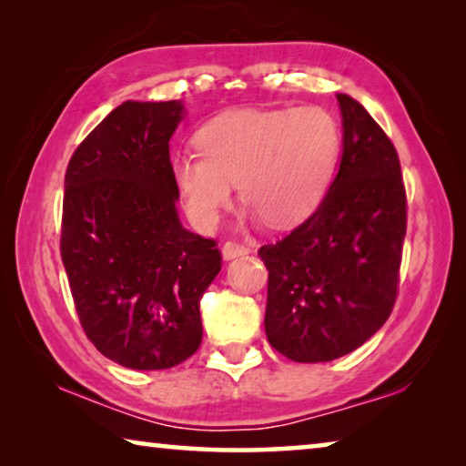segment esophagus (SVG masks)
Returning a JSON list of instances; mask_svg holds the SVG:
<instances>
[{"instance_id": "esophagus-1", "label": "esophagus", "mask_w": 466, "mask_h": 466, "mask_svg": "<svg viewBox=\"0 0 466 466\" xmlns=\"http://www.w3.org/2000/svg\"><path fill=\"white\" fill-rule=\"evenodd\" d=\"M242 255H248V247H244V244L240 242H226L222 247V257L226 258V261H230V258H236V257H242Z\"/></svg>"}]
</instances>
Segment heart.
Returning a JSON list of instances; mask_svg holds the SVG:
<instances>
[{
    "instance_id": "b5f03b06",
    "label": "heart",
    "mask_w": 466,
    "mask_h": 466,
    "mask_svg": "<svg viewBox=\"0 0 466 466\" xmlns=\"http://www.w3.org/2000/svg\"><path fill=\"white\" fill-rule=\"evenodd\" d=\"M193 141L199 154L175 156L170 170L197 228L218 226L232 205L234 183L252 216L289 228L325 197L341 131L320 106L234 108L205 123Z\"/></svg>"
}]
</instances>
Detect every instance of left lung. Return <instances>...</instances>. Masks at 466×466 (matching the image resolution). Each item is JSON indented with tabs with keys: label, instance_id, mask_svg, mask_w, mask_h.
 <instances>
[{
	"label": "left lung",
	"instance_id": "8db88e82",
	"mask_svg": "<svg viewBox=\"0 0 466 466\" xmlns=\"http://www.w3.org/2000/svg\"><path fill=\"white\" fill-rule=\"evenodd\" d=\"M339 172L319 209L258 248L269 269L265 333L281 356L319 364L364 345L397 299L407 199L397 149L368 110L337 94Z\"/></svg>",
	"mask_w": 466,
	"mask_h": 466
}]
</instances>
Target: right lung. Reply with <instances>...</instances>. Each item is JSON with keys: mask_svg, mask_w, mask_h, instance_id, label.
I'll list each match as a JSON object with an SVG mask.
<instances>
[{"mask_svg": "<svg viewBox=\"0 0 466 466\" xmlns=\"http://www.w3.org/2000/svg\"><path fill=\"white\" fill-rule=\"evenodd\" d=\"M180 100H127L69 160L61 258L77 317L102 356L167 370L199 350V302L222 269L218 244L178 219L168 141Z\"/></svg>", "mask_w": 466, "mask_h": 466, "instance_id": "1", "label": "right lung"}]
</instances>
